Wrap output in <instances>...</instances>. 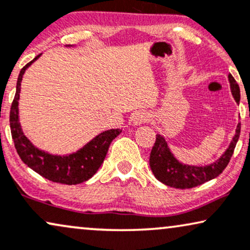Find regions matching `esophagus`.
Wrapping results in <instances>:
<instances>
[{
    "instance_id": "esophagus-1",
    "label": "esophagus",
    "mask_w": 250,
    "mask_h": 250,
    "mask_svg": "<svg viewBox=\"0 0 250 250\" xmlns=\"http://www.w3.org/2000/svg\"><path fill=\"white\" fill-rule=\"evenodd\" d=\"M148 120H150V115H148L146 112H138L137 114L132 118V123H134L135 125H140L142 123L147 122Z\"/></svg>"
}]
</instances>
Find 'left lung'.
Wrapping results in <instances>:
<instances>
[{"label":"left lung","instance_id":"8db88e82","mask_svg":"<svg viewBox=\"0 0 250 250\" xmlns=\"http://www.w3.org/2000/svg\"><path fill=\"white\" fill-rule=\"evenodd\" d=\"M229 82L230 85V92L236 104L240 103V88L232 75H229ZM241 125L238 123L235 135L233 136L232 142L227 150L222 154V157L216 162L207 166H191L187 164L180 163L170 152L168 144L164 136L157 135L150 154V167L153 175L157 180L164 185L178 189L194 188L203 185L204 182L210 181L218 175L222 174L223 170L229 165L230 157L234 152L235 145L238 143Z\"/></svg>","mask_w":250,"mask_h":250}]
</instances>
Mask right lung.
I'll return each instance as SVG.
<instances>
[{"label": "right lung", "mask_w": 250, "mask_h": 250, "mask_svg": "<svg viewBox=\"0 0 250 250\" xmlns=\"http://www.w3.org/2000/svg\"><path fill=\"white\" fill-rule=\"evenodd\" d=\"M70 46L71 45H68L67 47ZM40 55L41 54L37 55L32 61L28 62L21 69L18 76L16 94L10 110L12 140H14L17 153L20 154L23 163L38 174L53 182L63 183V185H78V183L87 181L96 174L97 170L104 163L110 143L121 134L122 130L118 128L100 132L80 150L70 154H65V156L48 153L31 143L21 129L18 105H20L21 84L23 76L26 69L34 61H37Z\"/></svg>", "instance_id": "add662e5"}]
</instances>
